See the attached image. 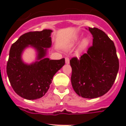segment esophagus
Here are the masks:
<instances>
[{
    "mask_svg": "<svg viewBox=\"0 0 126 126\" xmlns=\"http://www.w3.org/2000/svg\"><path fill=\"white\" fill-rule=\"evenodd\" d=\"M65 63H67V64H69V57H65Z\"/></svg>",
    "mask_w": 126,
    "mask_h": 126,
    "instance_id": "obj_1",
    "label": "esophagus"
}]
</instances>
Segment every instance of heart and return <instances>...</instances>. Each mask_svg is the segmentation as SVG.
<instances>
[{
	"label": "heart",
	"instance_id": "1",
	"mask_svg": "<svg viewBox=\"0 0 126 126\" xmlns=\"http://www.w3.org/2000/svg\"><path fill=\"white\" fill-rule=\"evenodd\" d=\"M88 43H89V41L87 38H84L81 42V47H86L88 45Z\"/></svg>",
	"mask_w": 126,
	"mask_h": 126
}]
</instances>
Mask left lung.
I'll return each mask as SVG.
<instances>
[{
    "label": "left lung",
    "instance_id": "8db88e82",
    "mask_svg": "<svg viewBox=\"0 0 126 126\" xmlns=\"http://www.w3.org/2000/svg\"><path fill=\"white\" fill-rule=\"evenodd\" d=\"M93 46L80 58L70 60L71 84L79 96L94 99L107 93L119 69V61L113 41L101 29L89 27Z\"/></svg>",
    "mask_w": 126,
    "mask_h": 126
}]
</instances>
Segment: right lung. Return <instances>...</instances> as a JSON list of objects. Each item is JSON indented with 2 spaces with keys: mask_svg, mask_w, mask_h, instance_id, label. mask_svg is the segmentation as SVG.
Returning <instances> with one entry per match:
<instances>
[{
  "mask_svg": "<svg viewBox=\"0 0 126 126\" xmlns=\"http://www.w3.org/2000/svg\"><path fill=\"white\" fill-rule=\"evenodd\" d=\"M50 29L25 33L10 47L6 73L11 86L18 95L29 100L40 99L49 88L55 74L65 65V59L46 57L51 47ZM30 45L37 51V61L28 65L21 59L22 51Z\"/></svg>",
  "mask_w": 126,
  "mask_h": 126,
  "instance_id": "1",
  "label": "right lung"
}]
</instances>
